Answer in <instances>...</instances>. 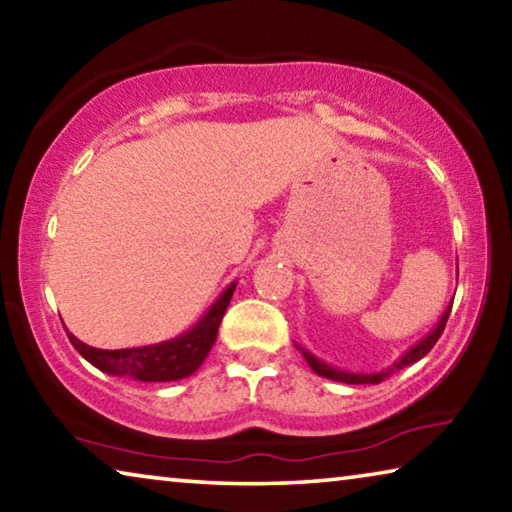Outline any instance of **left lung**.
<instances>
[{
	"label": "left lung",
	"mask_w": 512,
	"mask_h": 512,
	"mask_svg": "<svg viewBox=\"0 0 512 512\" xmlns=\"http://www.w3.org/2000/svg\"><path fill=\"white\" fill-rule=\"evenodd\" d=\"M449 311H452V305H449V307L445 309V314L440 316L438 325L433 327L431 332H429L427 336H424L422 341H418V343L413 345V348L406 350V352L402 354V357L393 363L391 368L379 370V372H348V370L334 368V366H329V363L316 359L314 354L307 352L305 348H300V345H296V348L302 352V357H305V361L309 363V368L314 370L316 375H320V377H327V379H334V381H343V384H379V381H384V379L391 377L393 372L402 370V368H406V366H411V363L420 361L422 357H427L429 350H431L433 345H436V341L440 339V334H443V329H445V325H447V318H449Z\"/></svg>",
	"instance_id": "obj_1"
}]
</instances>
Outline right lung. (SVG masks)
<instances>
[{
    "mask_svg": "<svg viewBox=\"0 0 512 512\" xmlns=\"http://www.w3.org/2000/svg\"><path fill=\"white\" fill-rule=\"evenodd\" d=\"M237 282H232L214 305L205 311V316L189 329V332L176 336V339L144 345V348H124V350H99L92 345H85L67 332L69 343L79 350L85 361H90L94 368L112 377H128L135 381H178L201 368L207 354L219 334V325L223 320L225 309L230 305L232 293Z\"/></svg>",
    "mask_w": 512,
    "mask_h": 512,
    "instance_id": "right-lung-1",
    "label": "right lung"
}]
</instances>
